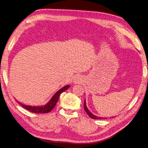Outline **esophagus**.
Masks as SVG:
<instances>
[{
    "mask_svg": "<svg viewBox=\"0 0 148 148\" xmlns=\"http://www.w3.org/2000/svg\"><path fill=\"white\" fill-rule=\"evenodd\" d=\"M82 82H83L82 78L81 77L80 75H77L75 76L74 79V80H73V82H74L75 84H79L82 83Z\"/></svg>",
    "mask_w": 148,
    "mask_h": 148,
    "instance_id": "1",
    "label": "esophagus"
}]
</instances>
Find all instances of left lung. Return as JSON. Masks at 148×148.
<instances>
[{"label":"left lung","instance_id":"1","mask_svg":"<svg viewBox=\"0 0 148 148\" xmlns=\"http://www.w3.org/2000/svg\"><path fill=\"white\" fill-rule=\"evenodd\" d=\"M84 109L85 111L87 112V113L88 114V115L89 116V117H90L92 119H106V117L104 118V117H98L96 115H94L93 114H92L91 112H90L88 109L87 108V105H86V101H85H85H84Z\"/></svg>","mask_w":148,"mask_h":148}]
</instances>
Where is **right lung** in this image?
Returning a JSON list of instances; mask_svg holds the SVG:
<instances>
[{"instance_id":"obj_1","label":"right lung","mask_w":148,"mask_h":148,"mask_svg":"<svg viewBox=\"0 0 148 148\" xmlns=\"http://www.w3.org/2000/svg\"><path fill=\"white\" fill-rule=\"evenodd\" d=\"M69 87H70L69 85H66L64 87H62L58 90V92H56L53 95V96L51 98V99L49 100L48 103L42 106H29L19 102L18 100H16V101L23 108H25L26 109H27V110L33 113H37V114L47 113V112H50L52 109L54 108L56 103L58 102V100L60 98V96L61 94V93H63V92L65 91V90H68Z\"/></svg>"}]
</instances>
